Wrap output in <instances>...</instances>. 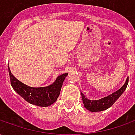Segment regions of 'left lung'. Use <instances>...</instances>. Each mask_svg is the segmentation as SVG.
<instances>
[{
  "label": "left lung",
  "instance_id": "obj_1",
  "mask_svg": "<svg viewBox=\"0 0 135 135\" xmlns=\"http://www.w3.org/2000/svg\"><path fill=\"white\" fill-rule=\"evenodd\" d=\"M128 82H129V78L127 79V81L125 82L124 85H123L119 90H117L108 96L105 97L103 98L98 100H90L87 99V98H85V95L81 93L82 94V101H83L85 107L88 110L92 111V112L102 111V110L107 109L110 107L116 101V100L122 95V94L124 92L126 88L127 87Z\"/></svg>",
  "mask_w": 135,
  "mask_h": 135
}]
</instances>
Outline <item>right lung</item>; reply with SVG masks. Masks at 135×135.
I'll list each match as a JSON object with an SVG mask.
<instances>
[{
    "label": "right lung",
    "instance_id": "add662e5",
    "mask_svg": "<svg viewBox=\"0 0 135 135\" xmlns=\"http://www.w3.org/2000/svg\"><path fill=\"white\" fill-rule=\"evenodd\" d=\"M11 85L19 95L31 104L46 107L56 101L61 92L62 84L68 74H64L57 77L53 84L45 88H31L22 83L13 76L8 67Z\"/></svg>",
    "mask_w": 135,
    "mask_h": 135
}]
</instances>
